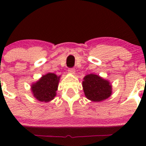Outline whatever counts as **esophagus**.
<instances>
[{
    "instance_id": "esophagus-1",
    "label": "esophagus",
    "mask_w": 146,
    "mask_h": 146,
    "mask_svg": "<svg viewBox=\"0 0 146 146\" xmlns=\"http://www.w3.org/2000/svg\"><path fill=\"white\" fill-rule=\"evenodd\" d=\"M68 71L69 73H70V74H73V75H74L75 73H76V70H75L74 68H69Z\"/></svg>"
}]
</instances>
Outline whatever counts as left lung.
I'll return each instance as SVG.
<instances>
[{
	"label": "left lung",
	"mask_w": 146,
	"mask_h": 146,
	"mask_svg": "<svg viewBox=\"0 0 146 146\" xmlns=\"http://www.w3.org/2000/svg\"><path fill=\"white\" fill-rule=\"evenodd\" d=\"M82 89L87 99L95 102L107 99L112 93V86L110 82L93 73L84 77Z\"/></svg>",
	"instance_id": "8db88e82"
}]
</instances>
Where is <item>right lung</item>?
Here are the masks:
<instances>
[{"label":"right lung","mask_w":146,"mask_h":146,"mask_svg":"<svg viewBox=\"0 0 146 146\" xmlns=\"http://www.w3.org/2000/svg\"><path fill=\"white\" fill-rule=\"evenodd\" d=\"M61 76L48 73L42 76L36 82L31 85L32 95L38 101L48 102L56 95Z\"/></svg>","instance_id":"add662e5"}]
</instances>
